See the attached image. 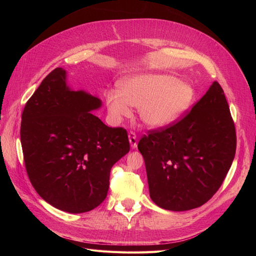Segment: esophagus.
I'll use <instances>...</instances> for the list:
<instances>
[{
	"mask_svg": "<svg viewBox=\"0 0 256 256\" xmlns=\"http://www.w3.org/2000/svg\"><path fill=\"white\" fill-rule=\"evenodd\" d=\"M128 138H129V143H130V146L131 148H136V145H138V138L136 136L134 132H132V131H130V132L128 134Z\"/></svg>",
	"mask_w": 256,
	"mask_h": 256,
	"instance_id": "1",
	"label": "esophagus"
}]
</instances>
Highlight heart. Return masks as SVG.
Masks as SVG:
<instances>
[{"instance_id": "b5f03b06", "label": "heart", "mask_w": 256, "mask_h": 256, "mask_svg": "<svg viewBox=\"0 0 256 256\" xmlns=\"http://www.w3.org/2000/svg\"><path fill=\"white\" fill-rule=\"evenodd\" d=\"M196 90L187 82L170 74H136L120 84L118 90H110L106 102L111 118L120 122L138 108V115L150 128H164L180 120L194 102Z\"/></svg>"}]
</instances>
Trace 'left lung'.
<instances>
[{"instance_id":"obj_1","label":"left lung","mask_w":256,"mask_h":256,"mask_svg":"<svg viewBox=\"0 0 256 256\" xmlns=\"http://www.w3.org/2000/svg\"><path fill=\"white\" fill-rule=\"evenodd\" d=\"M138 148L154 204L172 212L205 204L220 188L236 152L234 122L220 84L214 81L180 122L144 136Z\"/></svg>"}]
</instances>
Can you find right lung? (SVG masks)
<instances>
[{
  "label": "right lung",
  "mask_w": 256,
  "mask_h": 256,
  "mask_svg": "<svg viewBox=\"0 0 256 256\" xmlns=\"http://www.w3.org/2000/svg\"><path fill=\"white\" fill-rule=\"evenodd\" d=\"M102 102L67 84L58 67L42 80L21 116L20 138L30 182L46 202L81 214L106 198L112 166L129 152L127 131L92 114Z\"/></svg>",
  "instance_id": "obj_1"
}]
</instances>
